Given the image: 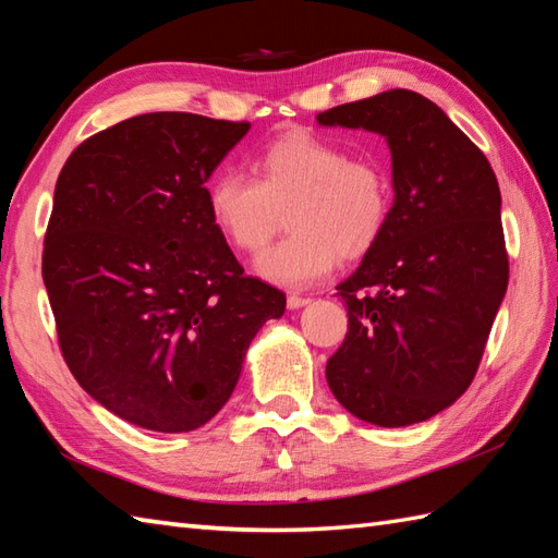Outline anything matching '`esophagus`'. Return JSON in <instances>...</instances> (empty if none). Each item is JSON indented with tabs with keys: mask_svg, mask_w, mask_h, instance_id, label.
I'll return each instance as SVG.
<instances>
[{
	"mask_svg": "<svg viewBox=\"0 0 558 558\" xmlns=\"http://www.w3.org/2000/svg\"><path fill=\"white\" fill-rule=\"evenodd\" d=\"M310 298H302V294H288V306L290 310H302V306L310 304Z\"/></svg>",
	"mask_w": 558,
	"mask_h": 558,
	"instance_id": "1",
	"label": "esophagus"
}]
</instances>
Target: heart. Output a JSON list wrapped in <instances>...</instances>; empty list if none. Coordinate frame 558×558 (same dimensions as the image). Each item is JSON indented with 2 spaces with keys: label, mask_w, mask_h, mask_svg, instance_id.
Segmentation results:
<instances>
[{
  "label": "heart",
  "mask_w": 558,
  "mask_h": 558,
  "mask_svg": "<svg viewBox=\"0 0 558 558\" xmlns=\"http://www.w3.org/2000/svg\"><path fill=\"white\" fill-rule=\"evenodd\" d=\"M206 198L213 225L244 254L266 248L286 213L290 232L256 268L282 288H310L333 272L340 254L357 258L378 242L393 186L376 158L348 156L338 141L294 129L258 153L254 177L218 172Z\"/></svg>",
  "instance_id": "1"
}]
</instances>
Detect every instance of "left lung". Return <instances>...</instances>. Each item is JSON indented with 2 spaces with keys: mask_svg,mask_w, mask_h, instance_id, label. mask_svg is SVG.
Listing matches in <instances>:
<instances>
[{
  "mask_svg": "<svg viewBox=\"0 0 558 558\" xmlns=\"http://www.w3.org/2000/svg\"><path fill=\"white\" fill-rule=\"evenodd\" d=\"M316 120L386 136L396 189L384 234L338 286L348 333L326 364L328 386L369 424L424 422L472 384L508 288L499 182L487 156L414 90Z\"/></svg>",
  "mask_w": 558,
  "mask_h": 558,
  "instance_id": "left-lung-1",
  "label": "left lung"
}]
</instances>
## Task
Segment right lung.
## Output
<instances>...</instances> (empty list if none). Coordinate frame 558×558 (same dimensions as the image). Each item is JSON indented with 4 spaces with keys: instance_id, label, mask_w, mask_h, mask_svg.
Here are the masks:
<instances>
[{
    "instance_id": "right-lung-1",
    "label": "right lung",
    "mask_w": 558,
    "mask_h": 558,
    "mask_svg": "<svg viewBox=\"0 0 558 558\" xmlns=\"http://www.w3.org/2000/svg\"><path fill=\"white\" fill-rule=\"evenodd\" d=\"M248 122L150 112L93 134L57 177L43 280L81 388L150 432L204 426L230 400L286 294L246 276L206 182Z\"/></svg>"
}]
</instances>
